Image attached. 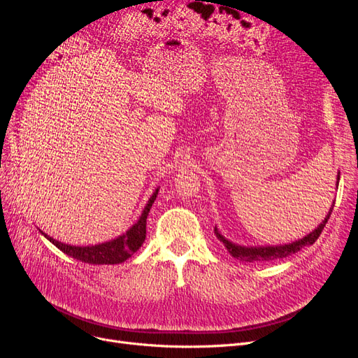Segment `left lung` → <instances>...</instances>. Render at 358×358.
Listing matches in <instances>:
<instances>
[{
  "mask_svg": "<svg viewBox=\"0 0 358 358\" xmlns=\"http://www.w3.org/2000/svg\"><path fill=\"white\" fill-rule=\"evenodd\" d=\"M338 181H340V174H338ZM332 209H334V204L332 208L329 209L325 220H322V223L319 224V227L310 232L308 236L299 239L293 243H289V245H278V247H255V248H247V247H239V245H235V243L229 242L228 239H224L219 232L217 229L215 228V234L217 235V238L224 243V247L228 248L229 254L234 257V258H238L241 261H247V262H262V261H274V259H280V258H286L297 251H300L302 248L308 247V245H312V243L319 238V235L322 234V229L325 228V224L332 213Z\"/></svg>",
  "mask_w": 358,
  "mask_h": 358,
  "instance_id": "obj_1",
  "label": "left lung"
}]
</instances>
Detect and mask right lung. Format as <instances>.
I'll return each instance as SVG.
<instances>
[{"mask_svg": "<svg viewBox=\"0 0 358 358\" xmlns=\"http://www.w3.org/2000/svg\"><path fill=\"white\" fill-rule=\"evenodd\" d=\"M158 192L159 189L154 192L152 197L149 199L146 208L143 209L139 220L134 224V227H131L124 235L113 239L110 242L99 243V245H94V247H72L48 236L42 231L41 232L42 235H45V238H48L53 243L56 248H59L62 252H65L66 255L75 259L88 262V264H100V266L120 264V262L126 261L129 257L134 255L142 247V243L146 238V217L158 196Z\"/></svg>", "mask_w": 358, "mask_h": 358, "instance_id": "1", "label": "right lung"}]
</instances>
